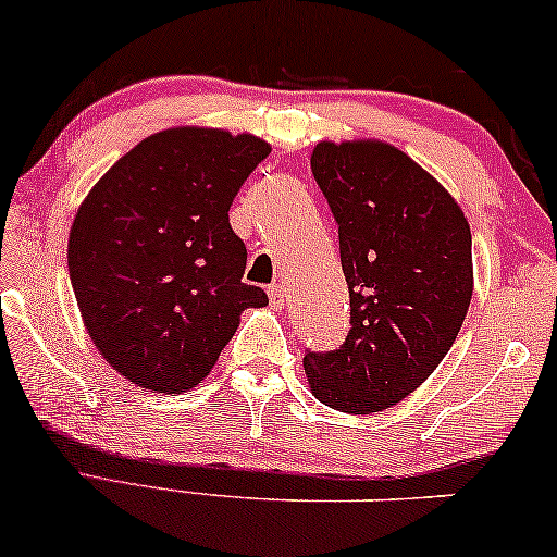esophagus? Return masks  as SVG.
<instances>
[{
  "label": "esophagus",
  "mask_w": 557,
  "mask_h": 557,
  "mask_svg": "<svg viewBox=\"0 0 557 557\" xmlns=\"http://www.w3.org/2000/svg\"><path fill=\"white\" fill-rule=\"evenodd\" d=\"M269 301H271V307H273V309H281V307H284V286H281V284H273V286L269 288Z\"/></svg>",
  "instance_id": "obj_1"
}]
</instances>
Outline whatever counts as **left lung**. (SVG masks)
<instances>
[{"label":"left lung","instance_id":"obj_1","mask_svg":"<svg viewBox=\"0 0 557 557\" xmlns=\"http://www.w3.org/2000/svg\"><path fill=\"white\" fill-rule=\"evenodd\" d=\"M312 173L341 237L350 330L305 352L312 394L368 414L401 401L453 348L473 294L471 227L450 194L386 143H320Z\"/></svg>","mask_w":557,"mask_h":557}]
</instances>
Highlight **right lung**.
<instances>
[{
	"mask_svg": "<svg viewBox=\"0 0 557 557\" xmlns=\"http://www.w3.org/2000/svg\"><path fill=\"white\" fill-rule=\"evenodd\" d=\"M269 143L176 127L146 137L99 178L69 237V276L94 345L114 371L161 394L197 386L240 312L269 305L243 281L230 227Z\"/></svg>",
	"mask_w": 557,
	"mask_h": 557,
	"instance_id": "right-lung-1",
	"label": "right lung"
}]
</instances>
